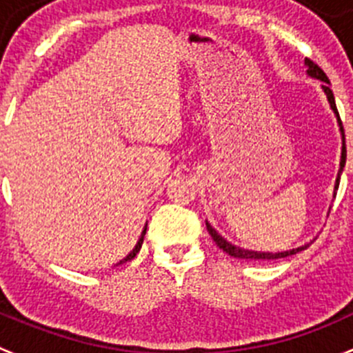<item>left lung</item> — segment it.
<instances>
[{
    "instance_id": "left-lung-1",
    "label": "left lung",
    "mask_w": 353,
    "mask_h": 353,
    "mask_svg": "<svg viewBox=\"0 0 353 353\" xmlns=\"http://www.w3.org/2000/svg\"><path fill=\"white\" fill-rule=\"evenodd\" d=\"M305 67H307V75L312 79H317V81L323 82V91L324 94H326L327 98V103H330L331 110H333L334 117H336V122H338V128H340V132H341V159H340V170H338V176H336V183H334V193H333V198L336 196V190H338V184H340V177H341V172H343V167H345V160H347V148H345V132H343V125H341V121H340V115H338V110H336V103H334V94L333 91H331L330 88V79L326 77V74L323 72V68L319 67V65L314 63L312 60H309V58H305ZM205 224H207V229L208 232H210L212 239L215 241V245L219 246L221 250H224L225 253H229L231 256H234V259H243V260H276V259H285V256H290V255H296L299 252H303V250L309 248L310 243H305V245L302 246H296V248H292V250H283V252H256V250H246V248H241V246H236L232 245V243H229L228 239L224 238V236L219 234L217 231H215L214 228H212V224L208 221H205Z\"/></svg>"
}]
</instances>
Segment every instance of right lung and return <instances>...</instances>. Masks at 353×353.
<instances>
[{
    "label": "right lung",
    "mask_w": 353,
    "mask_h": 353,
    "mask_svg": "<svg viewBox=\"0 0 353 353\" xmlns=\"http://www.w3.org/2000/svg\"><path fill=\"white\" fill-rule=\"evenodd\" d=\"M145 234H146V224H145V228H143V231H141V236H139V239H138V243H136V246L134 248L131 250V252L128 253V255L124 256V259L122 260H119L117 263H115V265H121V263H124V262H128V260H132L136 256V253L139 252V250H141V245H143V239H145Z\"/></svg>",
    "instance_id": "obj_1"
}]
</instances>
